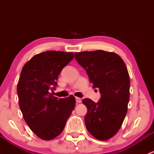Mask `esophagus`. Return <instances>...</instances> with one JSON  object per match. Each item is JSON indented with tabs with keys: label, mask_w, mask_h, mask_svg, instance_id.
Here are the masks:
<instances>
[{
	"label": "esophagus",
	"mask_w": 154,
	"mask_h": 154,
	"mask_svg": "<svg viewBox=\"0 0 154 154\" xmlns=\"http://www.w3.org/2000/svg\"><path fill=\"white\" fill-rule=\"evenodd\" d=\"M82 99L80 98V97H76V102L77 103H81Z\"/></svg>",
	"instance_id": "esophagus-1"
}]
</instances>
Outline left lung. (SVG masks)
Returning a JSON list of instances; mask_svg holds the SVG:
<instances>
[{
    "mask_svg": "<svg viewBox=\"0 0 154 154\" xmlns=\"http://www.w3.org/2000/svg\"><path fill=\"white\" fill-rule=\"evenodd\" d=\"M74 57L101 94L97 103L83 100L88 109L86 129L95 139L108 140L118 133L127 112L130 81L127 66L117 54L101 50L75 53Z\"/></svg>",
    "mask_w": 154,
    "mask_h": 154,
    "instance_id": "1",
    "label": "left lung"
}]
</instances>
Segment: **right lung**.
<instances>
[{
  "instance_id": "add662e5",
  "label": "right lung",
  "mask_w": 154,
  "mask_h": 154,
  "mask_svg": "<svg viewBox=\"0 0 154 154\" xmlns=\"http://www.w3.org/2000/svg\"><path fill=\"white\" fill-rule=\"evenodd\" d=\"M74 53L48 51L32 57L21 70L17 86L19 107L30 130L43 140L55 139L63 132L75 106L73 95H52L63 68Z\"/></svg>"
}]
</instances>
